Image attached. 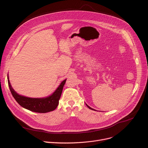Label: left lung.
I'll list each match as a JSON object with an SVG mask.
<instances>
[{
    "instance_id": "left-lung-1",
    "label": "left lung",
    "mask_w": 148,
    "mask_h": 148,
    "mask_svg": "<svg viewBox=\"0 0 148 148\" xmlns=\"http://www.w3.org/2000/svg\"><path fill=\"white\" fill-rule=\"evenodd\" d=\"M86 105H87V107H88V108H90V110H94V111H95V110H94V109H92V108H91V107H89V106H88V105H87V104H86Z\"/></svg>"
}]
</instances>
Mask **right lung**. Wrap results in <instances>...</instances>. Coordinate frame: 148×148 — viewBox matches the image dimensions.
I'll list each match as a JSON object with an SVG mask.
<instances>
[{"label":"right lung","instance_id":"right-lung-1","mask_svg":"<svg viewBox=\"0 0 148 148\" xmlns=\"http://www.w3.org/2000/svg\"><path fill=\"white\" fill-rule=\"evenodd\" d=\"M8 79L10 92L17 102L20 106L28 110L38 113L49 112L54 111L57 107L63 87L66 81V79L62 81L52 95L46 98H33L18 95L11 86L8 75Z\"/></svg>","mask_w":148,"mask_h":148}]
</instances>
